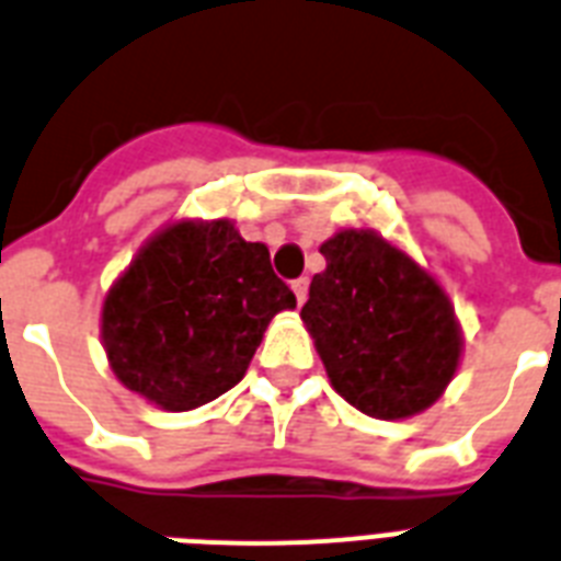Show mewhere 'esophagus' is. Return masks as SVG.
<instances>
[{
	"label": "esophagus",
	"instance_id": "esophagus-1",
	"mask_svg": "<svg viewBox=\"0 0 561 561\" xmlns=\"http://www.w3.org/2000/svg\"><path fill=\"white\" fill-rule=\"evenodd\" d=\"M290 288H294L296 302H299V305H302L305 299H308V279H305V276H299V279H294V285H290Z\"/></svg>",
	"mask_w": 561,
	"mask_h": 561
}]
</instances>
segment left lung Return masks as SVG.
I'll return each instance as SVG.
<instances>
[{"instance_id": "left-lung-1", "label": "left lung", "mask_w": 561, "mask_h": 561, "mask_svg": "<svg viewBox=\"0 0 561 561\" xmlns=\"http://www.w3.org/2000/svg\"><path fill=\"white\" fill-rule=\"evenodd\" d=\"M302 305L325 371L368 417L394 421L440 398L461 357V331L440 285L371 230H343L320 248Z\"/></svg>"}]
</instances>
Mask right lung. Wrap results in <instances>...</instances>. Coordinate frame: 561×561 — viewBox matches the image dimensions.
I'll list each match as a JSON object with an SVG mask.
<instances>
[{"label": "right lung", "instance_id": "right-lung-1", "mask_svg": "<svg viewBox=\"0 0 561 561\" xmlns=\"http://www.w3.org/2000/svg\"><path fill=\"white\" fill-rule=\"evenodd\" d=\"M294 305L265 244L244 241L230 221H181L108 290L103 343L126 389L186 412L233 389L267 322Z\"/></svg>", "mask_w": 561, "mask_h": 561}]
</instances>
